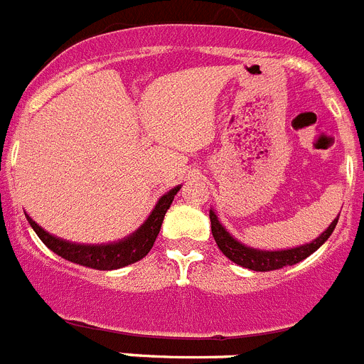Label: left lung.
Instances as JSON below:
<instances>
[{
  "instance_id": "obj_1",
  "label": "left lung",
  "mask_w": 364,
  "mask_h": 364,
  "mask_svg": "<svg viewBox=\"0 0 364 364\" xmlns=\"http://www.w3.org/2000/svg\"><path fill=\"white\" fill-rule=\"evenodd\" d=\"M210 220H211V233L215 237V242L220 247V252L228 257L230 260H233L235 264L242 266V268L253 269V272H273V269H281L284 266H294L301 260H304L306 257H310L311 253L317 252L328 239L330 235L333 233L337 226V220L330 224L323 233L314 239L311 242L302 244V246L288 247V250H259V247H252L247 244H242L240 240H237L226 228L222 226L218 217L215 215L213 210H210Z\"/></svg>"
}]
</instances>
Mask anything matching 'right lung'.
I'll use <instances>...</instances> for the list:
<instances>
[{
    "label": "right lung",
    "mask_w": 364,
    "mask_h": 364,
    "mask_svg": "<svg viewBox=\"0 0 364 364\" xmlns=\"http://www.w3.org/2000/svg\"><path fill=\"white\" fill-rule=\"evenodd\" d=\"M180 186L169 189L166 195L159 198L156 205L146 218L142 226L134 230L133 233L124 237L120 240L107 244H78L69 242L65 239L54 237L49 231H45L40 224L32 220L27 215V220L31 228L36 231V235L41 239V242L49 247L50 252L60 255L62 259L74 262V264L85 266L92 269H118L124 266H129L136 260L144 259L151 252L154 240L159 237L162 220L166 217L169 205L173 204V198L178 193Z\"/></svg>",
    "instance_id": "add662e5"
}]
</instances>
